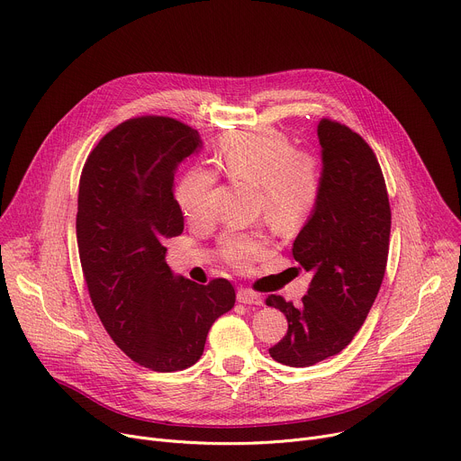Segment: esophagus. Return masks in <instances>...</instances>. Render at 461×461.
Wrapping results in <instances>:
<instances>
[{
  "label": "esophagus",
  "instance_id": "esophagus-1",
  "mask_svg": "<svg viewBox=\"0 0 461 461\" xmlns=\"http://www.w3.org/2000/svg\"><path fill=\"white\" fill-rule=\"evenodd\" d=\"M238 303L243 304H262V297L258 294H255L253 290H247V288H240L236 294Z\"/></svg>",
  "mask_w": 461,
  "mask_h": 461
}]
</instances>
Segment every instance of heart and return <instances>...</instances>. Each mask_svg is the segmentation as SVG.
<instances>
[{"label": "heart", "instance_id": "1", "mask_svg": "<svg viewBox=\"0 0 461 461\" xmlns=\"http://www.w3.org/2000/svg\"><path fill=\"white\" fill-rule=\"evenodd\" d=\"M218 166L232 183L257 186L258 208L280 230L301 225L321 194L320 162L306 151L294 149L286 134L275 129L230 132L220 141ZM218 183L214 169L190 167L176 185L175 197L190 221L212 218V192ZM269 251L264 234L227 230L220 238L221 258L236 269L251 267Z\"/></svg>", "mask_w": 461, "mask_h": 461}]
</instances>
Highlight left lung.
I'll return each mask as SVG.
<instances>
[{
	"instance_id": "left-lung-1",
	"label": "left lung",
	"mask_w": 461,
	"mask_h": 461,
	"mask_svg": "<svg viewBox=\"0 0 461 461\" xmlns=\"http://www.w3.org/2000/svg\"><path fill=\"white\" fill-rule=\"evenodd\" d=\"M321 194L294 241V258L312 282L301 304L269 295L288 320L271 358L308 367L341 352L364 325L387 264L392 208L376 155L347 125L323 118Z\"/></svg>"
}]
</instances>
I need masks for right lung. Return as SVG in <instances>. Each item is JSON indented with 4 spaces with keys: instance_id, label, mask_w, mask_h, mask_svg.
Returning a JSON list of instances; mask_svg holds the SVG:
<instances>
[{
    "instance_id": "add662e5",
    "label": "right lung",
    "mask_w": 461,
    "mask_h": 461,
    "mask_svg": "<svg viewBox=\"0 0 461 461\" xmlns=\"http://www.w3.org/2000/svg\"><path fill=\"white\" fill-rule=\"evenodd\" d=\"M201 144L173 118H132L99 140L79 181L76 229L92 304L127 357L158 373L194 366L236 301L227 278L201 286L166 264L162 241L185 229L175 171Z\"/></svg>"
}]
</instances>
